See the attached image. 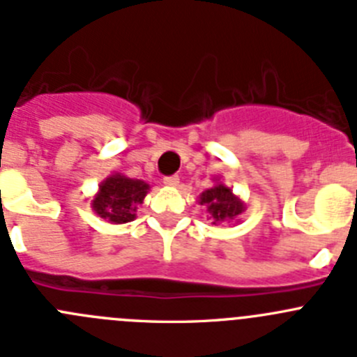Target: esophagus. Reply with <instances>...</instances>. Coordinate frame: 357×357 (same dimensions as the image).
Segmentation results:
<instances>
[{"instance_id": "esophagus-1", "label": "esophagus", "mask_w": 357, "mask_h": 357, "mask_svg": "<svg viewBox=\"0 0 357 357\" xmlns=\"http://www.w3.org/2000/svg\"><path fill=\"white\" fill-rule=\"evenodd\" d=\"M178 176L176 175H169V176H165V184L169 185V188H175V185H178Z\"/></svg>"}]
</instances>
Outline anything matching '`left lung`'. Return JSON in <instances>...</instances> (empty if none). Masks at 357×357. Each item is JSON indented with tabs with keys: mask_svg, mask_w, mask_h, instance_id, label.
Here are the masks:
<instances>
[{
	"mask_svg": "<svg viewBox=\"0 0 357 357\" xmlns=\"http://www.w3.org/2000/svg\"><path fill=\"white\" fill-rule=\"evenodd\" d=\"M200 205H205L212 218V225H223L237 218L244 211L243 202L235 198L231 189L225 188L223 184H218L214 188L202 192Z\"/></svg>",
	"mask_w": 357,
	"mask_h": 357,
	"instance_id": "left-lung-1",
	"label": "left lung"
}]
</instances>
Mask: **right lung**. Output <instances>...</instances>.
Here are the masks:
<instances>
[{
	"instance_id": "1",
	"label": "right lung",
	"mask_w": 357,
	"mask_h": 357,
	"mask_svg": "<svg viewBox=\"0 0 357 357\" xmlns=\"http://www.w3.org/2000/svg\"><path fill=\"white\" fill-rule=\"evenodd\" d=\"M149 192V184L132 181L123 175H111L100 184L99 195L91 202V207L109 223H129L136 218V208L143 204Z\"/></svg>"
}]
</instances>
